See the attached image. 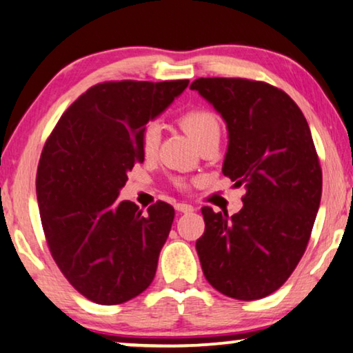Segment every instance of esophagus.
<instances>
[{
    "instance_id": "34e87169",
    "label": "esophagus",
    "mask_w": 353,
    "mask_h": 353,
    "mask_svg": "<svg viewBox=\"0 0 353 353\" xmlns=\"http://www.w3.org/2000/svg\"><path fill=\"white\" fill-rule=\"evenodd\" d=\"M176 210L179 212H192L193 211V206L192 205H187V203H177Z\"/></svg>"
}]
</instances>
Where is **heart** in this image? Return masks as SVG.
I'll return each instance as SVG.
<instances>
[{"instance_id":"1","label":"heart","mask_w":353,"mask_h":353,"mask_svg":"<svg viewBox=\"0 0 353 353\" xmlns=\"http://www.w3.org/2000/svg\"><path fill=\"white\" fill-rule=\"evenodd\" d=\"M179 125L190 136L196 145H200L208 139L219 137L221 123L214 112L206 110V108H193L183 113L179 118ZM161 129L157 123H148L141 132V150L145 157L155 155L158 143H160ZM179 187H183V182H177Z\"/></svg>"}]
</instances>
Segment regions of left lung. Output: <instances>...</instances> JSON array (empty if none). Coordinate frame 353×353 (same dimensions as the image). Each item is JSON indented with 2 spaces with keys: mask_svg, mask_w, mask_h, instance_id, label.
Listing matches in <instances>:
<instances>
[{
  "mask_svg": "<svg viewBox=\"0 0 353 353\" xmlns=\"http://www.w3.org/2000/svg\"><path fill=\"white\" fill-rule=\"evenodd\" d=\"M190 89L227 123L222 172L246 190L233 216L201 208L203 274L228 297L262 299L294 272L319 212L321 168L310 128L296 102L264 81L198 78Z\"/></svg>",
  "mask_w": 353,
  "mask_h": 353,
  "instance_id": "obj_1",
  "label": "left lung"
}]
</instances>
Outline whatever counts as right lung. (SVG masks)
Segmentation results:
<instances>
[{
	"label": "right lung",
	"instance_id": "right-lung-1",
	"mask_svg": "<svg viewBox=\"0 0 353 353\" xmlns=\"http://www.w3.org/2000/svg\"><path fill=\"white\" fill-rule=\"evenodd\" d=\"M187 86L188 79L99 83L44 143L37 172L44 236L63 276L96 304H123L155 276L174 208L157 201L142 212L118 195L143 161L142 129Z\"/></svg>",
	"mask_w": 353,
	"mask_h": 353
}]
</instances>
